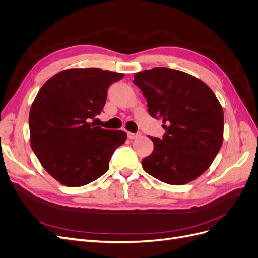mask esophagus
Segmentation results:
<instances>
[{"label": "esophagus", "instance_id": "34e87169", "mask_svg": "<svg viewBox=\"0 0 258 258\" xmlns=\"http://www.w3.org/2000/svg\"><path fill=\"white\" fill-rule=\"evenodd\" d=\"M127 136H128V139H130V140L131 139H137V138L141 136V132H136V134H134V132H128Z\"/></svg>", "mask_w": 258, "mask_h": 258}]
</instances>
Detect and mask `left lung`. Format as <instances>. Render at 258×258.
I'll use <instances>...</instances> for the list:
<instances>
[{"label": "left lung", "mask_w": 258, "mask_h": 258, "mask_svg": "<svg viewBox=\"0 0 258 258\" xmlns=\"http://www.w3.org/2000/svg\"><path fill=\"white\" fill-rule=\"evenodd\" d=\"M148 114L161 118L162 139L148 137L153 153L142 160L146 173L171 185L194 181L211 166L223 143V108L208 85L196 77L158 67L135 74Z\"/></svg>", "instance_id": "8db88e82"}]
</instances>
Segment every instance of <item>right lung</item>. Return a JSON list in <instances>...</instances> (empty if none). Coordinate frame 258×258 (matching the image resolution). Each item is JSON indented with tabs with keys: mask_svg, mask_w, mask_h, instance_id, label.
<instances>
[{
	"mask_svg": "<svg viewBox=\"0 0 258 258\" xmlns=\"http://www.w3.org/2000/svg\"><path fill=\"white\" fill-rule=\"evenodd\" d=\"M122 73L99 68L64 70L38 91L29 115L31 147L44 169L69 187L89 184L110 168L127 134L92 119L103 111L110 86Z\"/></svg>",
	"mask_w": 258,
	"mask_h": 258,
	"instance_id": "obj_1",
	"label": "right lung"
}]
</instances>
